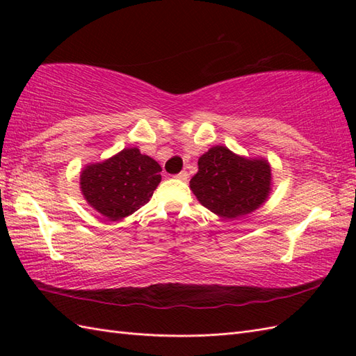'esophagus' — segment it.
I'll return each instance as SVG.
<instances>
[{
    "label": "esophagus",
    "instance_id": "esophagus-1",
    "mask_svg": "<svg viewBox=\"0 0 356 356\" xmlns=\"http://www.w3.org/2000/svg\"><path fill=\"white\" fill-rule=\"evenodd\" d=\"M188 177H190V174H188L186 171H180L177 176H176V179H179V180H182V182H186L188 180Z\"/></svg>",
    "mask_w": 356,
    "mask_h": 356
}]
</instances>
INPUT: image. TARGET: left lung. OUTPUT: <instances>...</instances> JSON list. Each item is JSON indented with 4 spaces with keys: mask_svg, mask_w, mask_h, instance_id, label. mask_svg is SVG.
<instances>
[{
    "mask_svg": "<svg viewBox=\"0 0 356 356\" xmlns=\"http://www.w3.org/2000/svg\"><path fill=\"white\" fill-rule=\"evenodd\" d=\"M272 174L264 159L241 157L216 145L199 159L190 188L203 207L223 218L252 213L266 202Z\"/></svg>",
    "mask_w": 356,
    "mask_h": 356,
    "instance_id": "left-lung-1",
    "label": "left lung"
}]
</instances>
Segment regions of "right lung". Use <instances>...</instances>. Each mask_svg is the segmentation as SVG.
I'll return each mask as SVG.
<instances>
[{
	"label": "right lung",
	"instance_id": "add662e5",
	"mask_svg": "<svg viewBox=\"0 0 356 356\" xmlns=\"http://www.w3.org/2000/svg\"><path fill=\"white\" fill-rule=\"evenodd\" d=\"M161 165L138 148H124L81 172V191L87 203L111 222L145 205L161 184Z\"/></svg>",
	"mask_w": 356,
	"mask_h": 356
}]
</instances>
